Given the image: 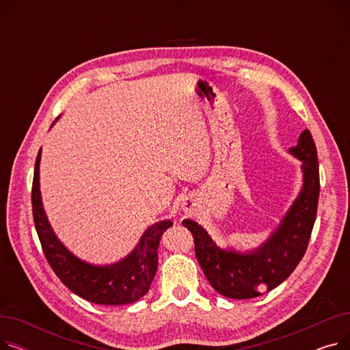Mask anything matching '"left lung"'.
<instances>
[{
	"instance_id": "left-lung-1",
	"label": "left lung",
	"mask_w": 350,
	"mask_h": 350,
	"mask_svg": "<svg viewBox=\"0 0 350 350\" xmlns=\"http://www.w3.org/2000/svg\"><path fill=\"white\" fill-rule=\"evenodd\" d=\"M289 153L302 161L304 186L280 227L268 240L250 252L219 248L208 232L193 219H185L194 237L198 264L211 286L231 299L260 297L282 284L297 268L308 248L319 200V164L310 132L304 131Z\"/></svg>"
}]
</instances>
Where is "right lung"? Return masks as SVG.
Returning <instances> with one entry per match:
<instances>
[{
	"label": "right lung",
	"mask_w": 350,
	"mask_h": 350,
	"mask_svg": "<svg viewBox=\"0 0 350 350\" xmlns=\"http://www.w3.org/2000/svg\"><path fill=\"white\" fill-rule=\"evenodd\" d=\"M41 149L36 156L32 181V214L36 232L53 272L73 293L99 305H127L149 291L157 271V248L163 232L173 223L164 219L147 228L137 247L122 261L98 267L81 261L53 234L42 207L40 191Z\"/></svg>",
	"instance_id": "right-lung-1"
}]
</instances>
